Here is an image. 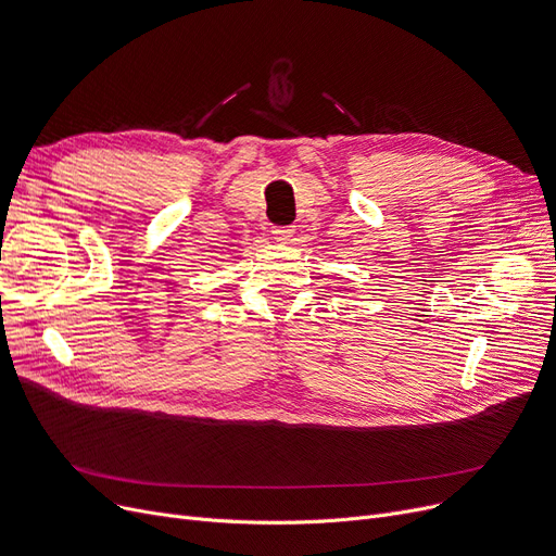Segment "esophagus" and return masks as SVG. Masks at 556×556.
Returning a JSON list of instances; mask_svg holds the SVG:
<instances>
[{
	"mask_svg": "<svg viewBox=\"0 0 556 556\" xmlns=\"http://www.w3.org/2000/svg\"><path fill=\"white\" fill-rule=\"evenodd\" d=\"M293 233H295L293 227H273V237L279 243H288L290 239H293Z\"/></svg>",
	"mask_w": 556,
	"mask_h": 556,
	"instance_id": "esophagus-1",
	"label": "esophagus"
}]
</instances>
